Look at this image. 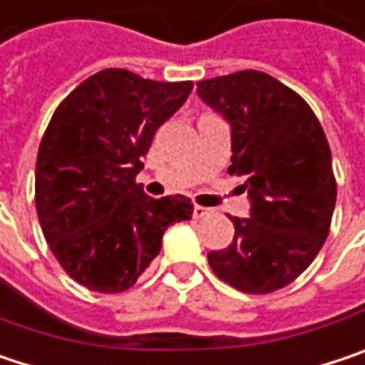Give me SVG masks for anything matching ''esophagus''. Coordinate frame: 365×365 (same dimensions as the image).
I'll use <instances>...</instances> for the list:
<instances>
[{
  "label": "esophagus",
  "mask_w": 365,
  "mask_h": 365,
  "mask_svg": "<svg viewBox=\"0 0 365 365\" xmlns=\"http://www.w3.org/2000/svg\"><path fill=\"white\" fill-rule=\"evenodd\" d=\"M210 212H212L210 207H201V205H195V207H193V218H197V220H199V218H205V216H210Z\"/></svg>",
  "instance_id": "1"
}]
</instances>
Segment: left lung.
Wrapping results in <instances>:
<instances>
[{
  "instance_id": "obj_1",
  "label": "left lung",
  "mask_w": 365,
  "mask_h": 365,
  "mask_svg": "<svg viewBox=\"0 0 365 365\" xmlns=\"http://www.w3.org/2000/svg\"><path fill=\"white\" fill-rule=\"evenodd\" d=\"M197 95L230 124L232 166L249 218H230L235 239L210 251L214 274L266 295L293 282L324 245L336 180L324 130L305 99L274 76L241 70L197 83Z\"/></svg>"
}]
</instances>
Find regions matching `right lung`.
I'll list each match as a JSON object with an SVG mask.
<instances>
[{"label":"right lung","instance_id":"1","mask_svg":"<svg viewBox=\"0 0 365 365\" xmlns=\"http://www.w3.org/2000/svg\"><path fill=\"white\" fill-rule=\"evenodd\" d=\"M191 89V81L158 83L108 68L53 112L37 155V216L60 266L89 291L130 289L170 224L191 220L189 197L151 199L135 182L155 130Z\"/></svg>","mask_w":365,"mask_h":365}]
</instances>
